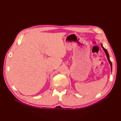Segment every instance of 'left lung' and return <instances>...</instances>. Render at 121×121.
I'll return each instance as SVG.
<instances>
[{
	"mask_svg": "<svg viewBox=\"0 0 121 121\" xmlns=\"http://www.w3.org/2000/svg\"><path fill=\"white\" fill-rule=\"evenodd\" d=\"M101 44V47H102V49H103V50H104V52L105 53V54H106V56H107V58H108V62H109V64H110V65H111V71H112V62H111V61L110 60V59H109V54H108V51H107V50L105 48H104V47L103 46V45H102V43H101L100 44Z\"/></svg>",
	"mask_w": 121,
	"mask_h": 121,
	"instance_id": "left-lung-1",
	"label": "left lung"
}]
</instances>
